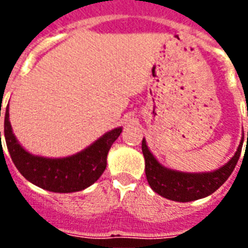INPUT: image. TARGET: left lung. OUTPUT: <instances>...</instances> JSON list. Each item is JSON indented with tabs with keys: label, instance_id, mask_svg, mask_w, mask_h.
I'll return each instance as SVG.
<instances>
[{
	"label": "left lung",
	"instance_id": "8db88e82",
	"mask_svg": "<svg viewBox=\"0 0 248 248\" xmlns=\"http://www.w3.org/2000/svg\"><path fill=\"white\" fill-rule=\"evenodd\" d=\"M242 143L233 155V158L216 171L204 173H186L163 167L148 149L147 143L143 139L141 151L145 158V175L148 183L159 196L176 202H190L210 196L216 189H219L232 175L241 155Z\"/></svg>",
	"mask_w": 248,
	"mask_h": 248
}]
</instances>
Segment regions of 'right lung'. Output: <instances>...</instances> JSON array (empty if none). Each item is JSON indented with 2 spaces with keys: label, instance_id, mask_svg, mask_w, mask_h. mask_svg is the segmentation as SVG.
Here are the masks:
<instances>
[{
  "label": "right lung",
  "instance_id": "right-lung-1",
  "mask_svg": "<svg viewBox=\"0 0 248 248\" xmlns=\"http://www.w3.org/2000/svg\"><path fill=\"white\" fill-rule=\"evenodd\" d=\"M3 128L7 151L19 172L37 186L55 193L78 192L93 184L104 172L109 149L122 132L121 127L114 128L71 157L45 158L31 155L17 143L9 121V104L5 110Z\"/></svg>",
  "mask_w": 248,
  "mask_h": 248
}]
</instances>
